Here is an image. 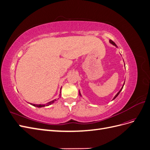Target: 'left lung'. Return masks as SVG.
<instances>
[{"label":"left lung","mask_w":150,"mask_h":150,"mask_svg":"<svg viewBox=\"0 0 150 150\" xmlns=\"http://www.w3.org/2000/svg\"><path fill=\"white\" fill-rule=\"evenodd\" d=\"M110 43H111V44H112V45H113V46H116V47H117V46H116V44H115V43L114 42H113V41H112V40H110ZM124 84H125V83H124L123 85H122V87L121 88V89L120 90V91H119L118 93H117V94H116L115 95V96L114 97V98H113V99H112V100H114V99H115V98H116V97H117V96H118V94H119L120 93V92L121 91V90L122 89V88H123V86H124ZM79 95H80V96H81V93H80V91H79Z\"/></svg>","instance_id":"1"}]
</instances>
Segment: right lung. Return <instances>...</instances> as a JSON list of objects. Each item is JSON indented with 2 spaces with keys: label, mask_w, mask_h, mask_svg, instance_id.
Segmentation results:
<instances>
[{
  "label": "right lung",
  "mask_w": 150,
  "mask_h": 150,
  "mask_svg": "<svg viewBox=\"0 0 150 150\" xmlns=\"http://www.w3.org/2000/svg\"><path fill=\"white\" fill-rule=\"evenodd\" d=\"M61 91H60V94H59V96H60V97H61ZM55 101H56V99H54V100H53V101H50V102L46 103V104H31V103H30V104H31V105H33V106H35V107H38V108H42V107H44V106H46L51 105V104H53Z\"/></svg>",
  "instance_id": "1"
}]
</instances>
